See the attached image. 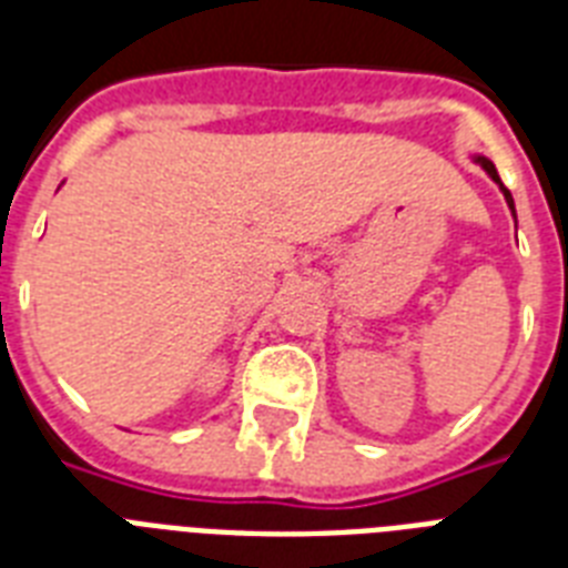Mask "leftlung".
I'll return each instance as SVG.
<instances>
[{
	"mask_svg": "<svg viewBox=\"0 0 568 568\" xmlns=\"http://www.w3.org/2000/svg\"><path fill=\"white\" fill-rule=\"evenodd\" d=\"M475 162L480 164V168H484V171L489 173V180H493L495 185H498V189H501L504 200H507V205H510L513 217H516V203H513V194H510V191H507V189H504V182H501V176H498V171H495V164L489 162V159H486V155H475Z\"/></svg>",
	"mask_w": 568,
	"mask_h": 568,
	"instance_id": "1",
	"label": "left lung"
}]
</instances>
